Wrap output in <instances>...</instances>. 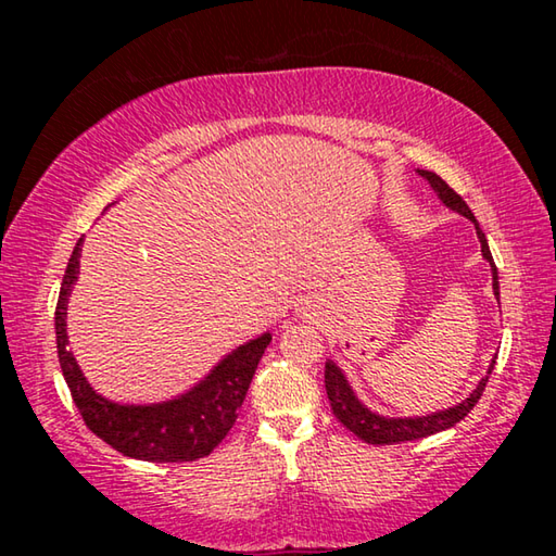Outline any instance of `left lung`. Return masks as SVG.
Instances as JSON below:
<instances>
[{
	"mask_svg": "<svg viewBox=\"0 0 556 556\" xmlns=\"http://www.w3.org/2000/svg\"><path fill=\"white\" fill-rule=\"evenodd\" d=\"M417 174L421 178H427L429 186L434 188L437 195L441 199V203H446L451 211H456L458 215H464L470 223L476 225V235L481 240V252L483 257L491 262V271H493V291L495 299H501V287H497V269L495 262L491 255V248H488L485 232L478 225L476 215L470 213V208L466 205V201L451 188L444 178L437 176L434 172H425V168H417ZM495 361L488 368V375L493 372ZM488 378H483L478 382V388L468 394L464 402H458L456 407L441 409V412H431L427 417H382V414L370 412L365 404L355 397V392L351 384H348L343 370L338 368L333 361L326 363V394L331 400V409L336 414V419L341 421L345 429H351L357 439L368 441V444H400V441H414V439H425L437 434V431L451 429L454 425H458L466 414L476 407V402L481 400V394L485 390Z\"/></svg>",
	"mask_w": 556,
	"mask_h": 556,
	"instance_id": "left-lung-1",
	"label": "left lung"
}]
</instances>
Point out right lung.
<instances>
[{
  "instance_id": "right-lung-1",
  "label": "right lung",
  "mask_w": 556,
  "mask_h": 556,
  "mask_svg": "<svg viewBox=\"0 0 556 556\" xmlns=\"http://www.w3.org/2000/svg\"><path fill=\"white\" fill-rule=\"evenodd\" d=\"M80 250L83 238L75 242L61 281L59 304H55V348H59L63 378L68 382L83 421L92 434L129 458L181 464V460L208 456L232 429L271 333H262L255 341L235 348L195 388L178 394L176 400L159 404L112 402L90 388L68 351L65 312H68L71 289L78 281Z\"/></svg>"
}]
</instances>
